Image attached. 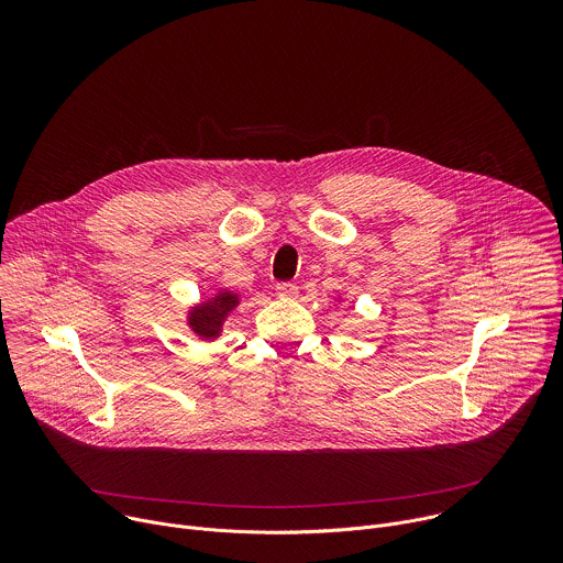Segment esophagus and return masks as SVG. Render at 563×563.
Wrapping results in <instances>:
<instances>
[{"label": "esophagus", "instance_id": "1", "mask_svg": "<svg viewBox=\"0 0 563 563\" xmlns=\"http://www.w3.org/2000/svg\"><path fill=\"white\" fill-rule=\"evenodd\" d=\"M276 294L283 298H296L298 296V287L294 283H278L276 285Z\"/></svg>", "mask_w": 563, "mask_h": 563}]
</instances>
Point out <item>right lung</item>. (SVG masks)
<instances>
[{"instance_id": "right-lung-1", "label": "right lung", "mask_w": 563, "mask_h": 563, "mask_svg": "<svg viewBox=\"0 0 563 563\" xmlns=\"http://www.w3.org/2000/svg\"><path fill=\"white\" fill-rule=\"evenodd\" d=\"M235 305V298L227 291L216 296L211 302H205L202 307H198L191 316V328L205 336V339H213L220 332V325L224 316L231 311V307Z\"/></svg>"}]
</instances>
